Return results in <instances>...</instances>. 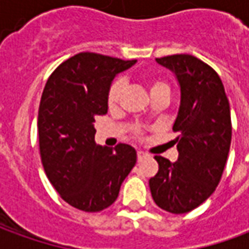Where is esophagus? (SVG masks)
I'll use <instances>...</instances> for the list:
<instances>
[{"label":"esophagus","mask_w":249,"mask_h":249,"mask_svg":"<svg viewBox=\"0 0 249 249\" xmlns=\"http://www.w3.org/2000/svg\"><path fill=\"white\" fill-rule=\"evenodd\" d=\"M148 154L147 152H144V151H137V157H139V160H141L142 158H145Z\"/></svg>","instance_id":"34e87169"}]
</instances>
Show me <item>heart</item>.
Here are the masks:
<instances>
[{
  "mask_svg": "<svg viewBox=\"0 0 249 249\" xmlns=\"http://www.w3.org/2000/svg\"><path fill=\"white\" fill-rule=\"evenodd\" d=\"M123 89H124V82H123L122 79L115 80L113 84L110 86L109 92H108V105H109L110 108H115V107L118 105V102H119L120 100V95H122V92H123ZM158 90H169V87H167L163 82H152L149 84V91H151V94Z\"/></svg>",
  "mask_w": 249,
  "mask_h": 249,
  "instance_id": "obj_1",
  "label": "heart"
}]
</instances>
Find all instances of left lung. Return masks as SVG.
Returning a JSON list of instances; mask_svg holds the SVG:
<instances>
[{"label": "left lung", "mask_w": 249, "mask_h": 249, "mask_svg": "<svg viewBox=\"0 0 249 249\" xmlns=\"http://www.w3.org/2000/svg\"><path fill=\"white\" fill-rule=\"evenodd\" d=\"M175 74L180 105L173 130L178 133L176 162L157 155L159 170L149 178L155 204L170 213H187L206 201L220 181L230 142V104L217 73L193 55L157 58Z\"/></svg>", "instance_id": "left-lung-1"}]
</instances>
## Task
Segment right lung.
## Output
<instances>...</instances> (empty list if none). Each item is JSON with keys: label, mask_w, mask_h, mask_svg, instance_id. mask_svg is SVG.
I'll list each match as a JSON object with an SVG mask.
<instances>
[{"label": "right lung", "mask_w": 249, "mask_h": 249, "mask_svg": "<svg viewBox=\"0 0 249 249\" xmlns=\"http://www.w3.org/2000/svg\"><path fill=\"white\" fill-rule=\"evenodd\" d=\"M136 62L80 53L61 63L44 87L37 120L44 170L58 194L84 212L112 205L137 162L131 145L109 148L94 140V118L108 112L113 79Z\"/></svg>", "instance_id": "1"}]
</instances>
